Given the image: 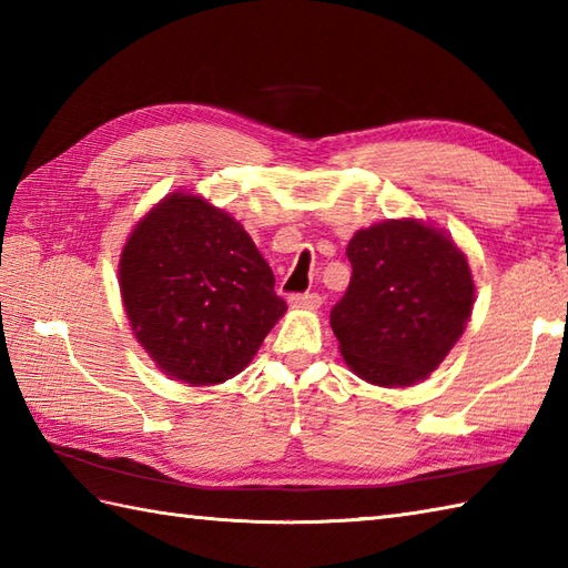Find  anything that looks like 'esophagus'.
Here are the masks:
<instances>
[{
  "mask_svg": "<svg viewBox=\"0 0 568 568\" xmlns=\"http://www.w3.org/2000/svg\"><path fill=\"white\" fill-rule=\"evenodd\" d=\"M293 307H320L322 305V297L317 293H295L287 300Z\"/></svg>",
  "mask_w": 568,
  "mask_h": 568,
  "instance_id": "1",
  "label": "esophagus"
}]
</instances>
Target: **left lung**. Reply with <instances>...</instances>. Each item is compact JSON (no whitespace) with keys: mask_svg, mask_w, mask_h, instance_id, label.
I'll list each match as a JSON object with an SVG mask.
<instances>
[{"mask_svg":"<svg viewBox=\"0 0 568 568\" xmlns=\"http://www.w3.org/2000/svg\"><path fill=\"white\" fill-rule=\"evenodd\" d=\"M346 256L352 283L329 322L348 368L383 388L425 381L474 310L464 251L425 222L388 220L356 232Z\"/></svg>","mask_w":568,"mask_h":568,"instance_id":"8db88e82","label":"left lung"}]
</instances>
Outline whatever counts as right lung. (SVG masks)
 <instances>
[{
    "instance_id": "obj_1",
    "label": "right lung",
    "mask_w": 568,
    "mask_h": 568,
    "mask_svg": "<svg viewBox=\"0 0 568 568\" xmlns=\"http://www.w3.org/2000/svg\"><path fill=\"white\" fill-rule=\"evenodd\" d=\"M273 285L246 229L185 192L143 216L119 261L134 336L165 376L190 385L224 383L251 364L287 310Z\"/></svg>"
}]
</instances>
